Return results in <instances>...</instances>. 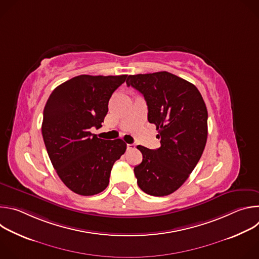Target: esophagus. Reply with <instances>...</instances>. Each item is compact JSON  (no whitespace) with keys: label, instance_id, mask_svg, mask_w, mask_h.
<instances>
[{"label":"esophagus","instance_id":"esophagus-1","mask_svg":"<svg viewBox=\"0 0 259 259\" xmlns=\"http://www.w3.org/2000/svg\"><path fill=\"white\" fill-rule=\"evenodd\" d=\"M135 149V144H133V143H128L127 144V150L128 151H131V150H134Z\"/></svg>","mask_w":259,"mask_h":259}]
</instances>
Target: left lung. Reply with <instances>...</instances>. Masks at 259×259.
Listing matches in <instances>:
<instances>
[{"label":"left lung","mask_w":259,"mask_h":259,"mask_svg":"<svg viewBox=\"0 0 259 259\" xmlns=\"http://www.w3.org/2000/svg\"><path fill=\"white\" fill-rule=\"evenodd\" d=\"M126 83L143 95L147 120L161 139L157 150L137 146L142 154V162L134 167L137 184L151 196H168L189 178L204 152L206 104L194 84L168 71L129 76Z\"/></svg>","instance_id":"obj_1"}]
</instances>
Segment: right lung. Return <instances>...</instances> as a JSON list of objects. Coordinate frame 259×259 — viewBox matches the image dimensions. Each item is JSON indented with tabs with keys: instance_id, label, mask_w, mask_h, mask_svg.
<instances>
[{
	"instance_id": "1",
	"label": "right lung",
	"mask_w": 259,
	"mask_h": 259,
	"mask_svg": "<svg viewBox=\"0 0 259 259\" xmlns=\"http://www.w3.org/2000/svg\"><path fill=\"white\" fill-rule=\"evenodd\" d=\"M127 75L72 78L50 94L42 134L50 161L65 186L81 196L106 189L113 165L125 153L122 139L104 140L90 132L101 127L112 94Z\"/></svg>"
}]
</instances>
